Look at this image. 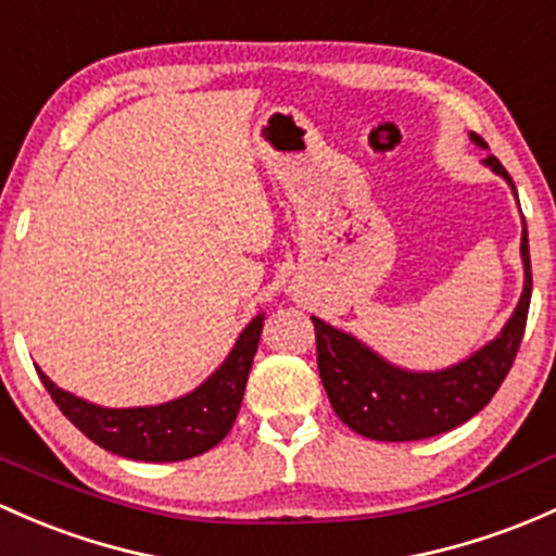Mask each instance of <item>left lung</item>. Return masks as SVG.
<instances>
[{
	"instance_id": "left-lung-1",
	"label": "left lung",
	"mask_w": 556,
	"mask_h": 556,
	"mask_svg": "<svg viewBox=\"0 0 556 556\" xmlns=\"http://www.w3.org/2000/svg\"><path fill=\"white\" fill-rule=\"evenodd\" d=\"M469 138L479 149H488V143L475 132ZM482 165L501 175L517 197L511 175L493 154H488ZM519 253H522L525 285L509 323L501 327L493 341L442 370H407L383 359L352 332H343L327 325L325 319L312 317L314 332H317L319 378H323L336 416L356 434L378 442L426 440V437L445 434L477 416L509 376L514 356L522 343L525 323H528L533 274H530L525 218Z\"/></svg>"
}]
</instances>
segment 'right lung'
Segmentation results:
<instances>
[{
  "mask_svg": "<svg viewBox=\"0 0 556 556\" xmlns=\"http://www.w3.org/2000/svg\"><path fill=\"white\" fill-rule=\"evenodd\" d=\"M266 314L239 332L229 356L189 394L162 405L103 407L63 391L37 367L47 394L74 426L109 453L149 464H170L207 453L231 431L244 396Z\"/></svg>",
  "mask_w": 556,
  "mask_h": 556,
  "instance_id": "obj_1",
  "label": "right lung"
}]
</instances>
